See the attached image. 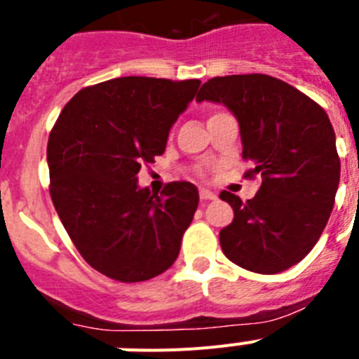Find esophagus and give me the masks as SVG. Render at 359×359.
<instances>
[{
	"label": "esophagus",
	"mask_w": 359,
	"mask_h": 359,
	"mask_svg": "<svg viewBox=\"0 0 359 359\" xmlns=\"http://www.w3.org/2000/svg\"><path fill=\"white\" fill-rule=\"evenodd\" d=\"M199 198H201L203 201H210V199H217V194L208 189H201L199 190Z\"/></svg>",
	"instance_id": "obj_1"
}]
</instances>
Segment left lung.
<instances>
[{
  "label": "left lung",
  "instance_id": "8db88e82",
  "mask_svg": "<svg viewBox=\"0 0 359 359\" xmlns=\"http://www.w3.org/2000/svg\"><path fill=\"white\" fill-rule=\"evenodd\" d=\"M198 102L223 104L239 122L243 158L262 185L246 203L226 190L233 221L219 241L233 264L280 273L313 250L327 224L340 183V158L327 113L280 79L252 73L214 77Z\"/></svg>",
  "mask_w": 359,
  "mask_h": 359
}]
</instances>
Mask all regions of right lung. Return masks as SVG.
<instances>
[{"mask_svg": "<svg viewBox=\"0 0 359 359\" xmlns=\"http://www.w3.org/2000/svg\"><path fill=\"white\" fill-rule=\"evenodd\" d=\"M201 81L120 77L84 88L48 138L50 196L84 261L109 278L142 282L174 264L198 210L189 182L154 194L138 185Z\"/></svg>", "mask_w": 359, "mask_h": 359, "instance_id": "obj_1", "label": "right lung"}]
</instances>
